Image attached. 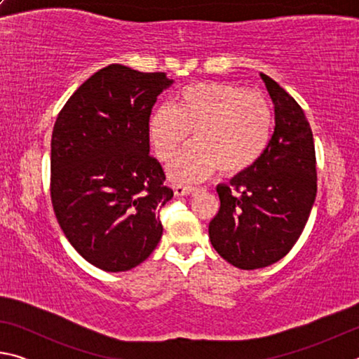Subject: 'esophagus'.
Returning a JSON list of instances; mask_svg holds the SVG:
<instances>
[{
    "instance_id": "34e87169",
    "label": "esophagus",
    "mask_w": 359,
    "mask_h": 359,
    "mask_svg": "<svg viewBox=\"0 0 359 359\" xmlns=\"http://www.w3.org/2000/svg\"><path fill=\"white\" fill-rule=\"evenodd\" d=\"M196 191H198V188H194V187H187V185H180V184L174 185V193L177 194V196H188V194H193Z\"/></svg>"
}]
</instances>
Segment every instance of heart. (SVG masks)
Here are the masks:
<instances>
[{
  "label": "heart",
  "instance_id": "obj_1",
  "mask_svg": "<svg viewBox=\"0 0 359 359\" xmlns=\"http://www.w3.org/2000/svg\"><path fill=\"white\" fill-rule=\"evenodd\" d=\"M272 130L274 111L263 93L220 82L187 85L174 109L158 106L149 120L151 145L163 161L193 131L196 142L169 163V175L177 182L204 180L217 169L226 175L245 172L263 156Z\"/></svg>",
  "mask_w": 359,
  "mask_h": 359
}]
</instances>
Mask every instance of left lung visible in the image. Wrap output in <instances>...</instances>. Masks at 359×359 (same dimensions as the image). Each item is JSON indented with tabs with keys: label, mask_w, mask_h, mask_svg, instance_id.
Masks as SVG:
<instances>
[{
	"label": "left lung",
	"mask_w": 359,
	"mask_h": 359,
	"mask_svg": "<svg viewBox=\"0 0 359 359\" xmlns=\"http://www.w3.org/2000/svg\"><path fill=\"white\" fill-rule=\"evenodd\" d=\"M259 76L274 102V135L257 165L217 187L220 210L209 223L218 255L245 271L274 264L293 248L317 196L311 125L293 96Z\"/></svg>",
	"instance_id": "8db88e82"
}]
</instances>
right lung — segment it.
Instances as JSON below:
<instances>
[{"mask_svg": "<svg viewBox=\"0 0 359 359\" xmlns=\"http://www.w3.org/2000/svg\"><path fill=\"white\" fill-rule=\"evenodd\" d=\"M165 72L109 65L66 101L52 133L50 196L77 253L106 272L128 271L155 250L158 210L172 198L150 156L149 120Z\"/></svg>", "mask_w": 359, "mask_h": 359, "instance_id": "1", "label": "right lung"}]
</instances>
